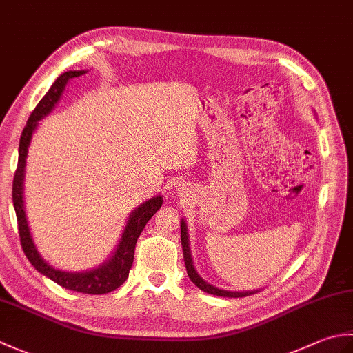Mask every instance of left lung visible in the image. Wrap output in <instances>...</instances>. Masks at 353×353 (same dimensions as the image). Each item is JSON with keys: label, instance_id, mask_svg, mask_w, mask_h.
<instances>
[{"label": "left lung", "instance_id": "8db88e82", "mask_svg": "<svg viewBox=\"0 0 353 353\" xmlns=\"http://www.w3.org/2000/svg\"><path fill=\"white\" fill-rule=\"evenodd\" d=\"M181 236H182V249H183V258H185V265H186V273H188L190 279L197 285V287L208 292V294H214V296H220V297H245L254 294L253 291H244V292H232L226 290H219L216 287H212V285L206 283L199 273L196 272V268L192 265V258H191V250H190V243H188V232H186V224L182 220L181 221Z\"/></svg>", "mask_w": 353, "mask_h": 353}]
</instances>
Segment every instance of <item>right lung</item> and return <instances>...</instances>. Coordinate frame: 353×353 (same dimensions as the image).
<instances>
[{
    "mask_svg": "<svg viewBox=\"0 0 353 353\" xmlns=\"http://www.w3.org/2000/svg\"><path fill=\"white\" fill-rule=\"evenodd\" d=\"M85 72L86 71H68V72H63L62 76H59L54 83H52V86L50 88V91L45 94V97L39 103H37V106L32 112V115H30L19 139L18 167L13 176L12 197H13L14 212H17L18 232H19L22 250H24L27 259L32 262V265L37 270V272L50 277L51 281H54L56 283H59L61 287L66 290L83 292V294H106V292H110L117 290L118 287H121V285L125 282L133 264L134 245H137L138 236L141 235L142 229L145 228L148 220L152 219L157 211H159V208L162 206V197L150 199L144 205H141L137 211L132 212L129 221H127V226L124 229V234L121 236V241H119L114 256H112L106 264H103L101 267L85 273L61 272V270H56L51 265H48L47 262L39 256V253H37L36 247L33 244L32 235H30L26 211H24V200H22V190H24V185L22 183H24L26 157L28 152L30 139H32V134L36 129L37 121H39L41 118L47 117L51 112V109L54 108V104L59 101V99H61L65 85L68 83V80L80 77L81 74Z\"/></svg>",
    "mask_w": 353,
    "mask_h": 353,
    "instance_id": "obj_1",
    "label": "right lung"
}]
</instances>
